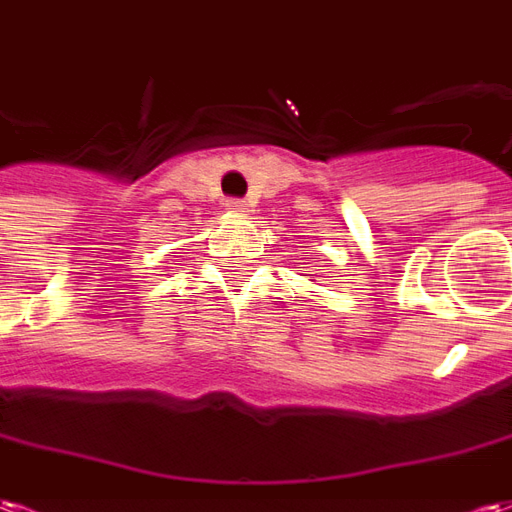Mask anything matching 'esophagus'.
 Instances as JSON below:
<instances>
[{"label": "esophagus", "instance_id": "esophagus-1", "mask_svg": "<svg viewBox=\"0 0 512 512\" xmlns=\"http://www.w3.org/2000/svg\"><path fill=\"white\" fill-rule=\"evenodd\" d=\"M229 210L242 212V210H245V204H242V201H237V199H231V201H229Z\"/></svg>", "mask_w": 512, "mask_h": 512}]
</instances>
